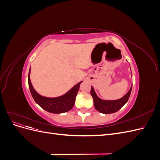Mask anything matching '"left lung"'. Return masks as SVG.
Returning <instances> with one entry per match:
<instances>
[{
  "label": "left lung",
  "mask_w": 160,
  "mask_h": 160,
  "mask_svg": "<svg viewBox=\"0 0 160 160\" xmlns=\"http://www.w3.org/2000/svg\"><path fill=\"white\" fill-rule=\"evenodd\" d=\"M132 85L128 93L125 94L123 98H120L117 100H105L99 98L95 93V89L91 86V95L93 99L94 106L96 110H98L99 112L103 114H109L117 112L123 106L128 102L129 98V96L132 92Z\"/></svg>",
  "instance_id": "8db88e82"
}]
</instances>
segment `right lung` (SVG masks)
I'll return each instance as SVG.
<instances>
[{
	"label": "right lung",
	"instance_id": "add662e5",
	"mask_svg": "<svg viewBox=\"0 0 160 160\" xmlns=\"http://www.w3.org/2000/svg\"><path fill=\"white\" fill-rule=\"evenodd\" d=\"M31 68L28 75V83L31 93L35 102L43 109L49 113L60 114L65 113L73 108L76 96L79 89L80 84L83 81L76 84L75 86L62 95L57 98H47L38 94L34 89L30 79Z\"/></svg>",
	"mask_w": 160,
	"mask_h": 160
}]
</instances>
